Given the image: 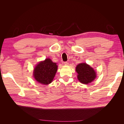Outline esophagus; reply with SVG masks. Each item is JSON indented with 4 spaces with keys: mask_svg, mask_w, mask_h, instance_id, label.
I'll return each mask as SVG.
<instances>
[{
    "mask_svg": "<svg viewBox=\"0 0 124 124\" xmlns=\"http://www.w3.org/2000/svg\"><path fill=\"white\" fill-rule=\"evenodd\" d=\"M63 63H64V65H66V66H67V65H68V62H63Z\"/></svg>",
    "mask_w": 124,
    "mask_h": 124,
    "instance_id": "1",
    "label": "esophagus"
}]
</instances>
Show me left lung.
Returning <instances> with one entry per match:
<instances>
[{"label": "left lung", "instance_id": "8db88e82", "mask_svg": "<svg viewBox=\"0 0 124 124\" xmlns=\"http://www.w3.org/2000/svg\"><path fill=\"white\" fill-rule=\"evenodd\" d=\"M78 78L81 83L87 84L91 83L96 78V72L92 67L86 63H81L76 67Z\"/></svg>", "mask_w": 124, "mask_h": 124}]
</instances>
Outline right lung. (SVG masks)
<instances>
[{"label": "right lung", "mask_w": 124, "mask_h": 124, "mask_svg": "<svg viewBox=\"0 0 124 124\" xmlns=\"http://www.w3.org/2000/svg\"><path fill=\"white\" fill-rule=\"evenodd\" d=\"M57 65L50 58L38 63L33 70V75L35 80L39 83L48 85L53 81L57 70Z\"/></svg>", "instance_id": "right-lung-1"}]
</instances>
